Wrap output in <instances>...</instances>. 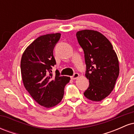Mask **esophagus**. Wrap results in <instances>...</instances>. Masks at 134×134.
Returning a JSON list of instances; mask_svg holds the SVG:
<instances>
[{
  "mask_svg": "<svg viewBox=\"0 0 134 134\" xmlns=\"http://www.w3.org/2000/svg\"><path fill=\"white\" fill-rule=\"evenodd\" d=\"M79 74L78 73H74V75L71 77V79L74 80V79H76L77 78L79 77Z\"/></svg>",
  "mask_w": 134,
  "mask_h": 134,
  "instance_id": "34e87169",
  "label": "esophagus"
}]
</instances>
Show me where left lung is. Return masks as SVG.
<instances>
[{
  "mask_svg": "<svg viewBox=\"0 0 134 134\" xmlns=\"http://www.w3.org/2000/svg\"><path fill=\"white\" fill-rule=\"evenodd\" d=\"M76 36L84 50L85 75L90 82L84 95L91 101H100L111 93L119 75L117 55L110 41L99 32L82 30Z\"/></svg>",
  "mask_w": 134,
  "mask_h": 134,
  "instance_id": "8db88e82",
  "label": "left lung"
}]
</instances>
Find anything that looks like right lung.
Masks as SVG:
<instances>
[{
    "instance_id": "obj_1",
    "label": "right lung",
    "mask_w": 134,
    "mask_h": 134,
    "mask_svg": "<svg viewBox=\"0 0 134 134\" xmlns=\"http://www.w3.org/2000/svg\"><path fill=\"white\" fill-rule=\"evenodd\" d=\"M60 33L47 34L36 38L26 48L21 60L23 84L32 98L45 108L55 107L62 101L64 87L70 78L52 75L56 64L53 51Z\"/></svg>"
}]
</instances>
